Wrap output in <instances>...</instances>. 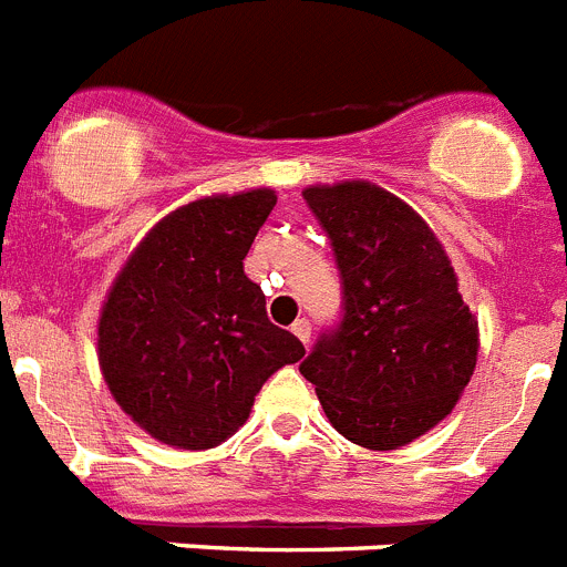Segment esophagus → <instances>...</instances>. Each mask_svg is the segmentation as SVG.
Instances as JSON below:
<instances>
[{
    "label": "esophagus",
    "instance_id": "obj_1",
    "mask_svg": "<svg viewBox=\"0 0 567 567\" xmlns=\"http://www.w3.org/2000/svg\"><path fill=\"white\" fill-rule=\"evenodd\" d=\"M292 334L300 340V343H309V334H312V327H309L307 318H298L292 323Z\"/></svg>",
    "mask_w": 567,
    "mask_h": 567
}]
</instances>
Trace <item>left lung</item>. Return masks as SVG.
Wrapping results in <instances>:
<instances>
[{
	"label": "left lung",
	"mask_w": 567,
	"mask_h": 567,
	"mask_svg": "<svg viewBox=\"0 0 567 567\" xmlns=\"http://www.w3.org/2000/svg\"><path fill=\"white\" fill-rule=\"evenodd\" d=\"M309 209L332 238L343 320L300 374L346 440L392 452L457 405L477 365V318L434 229L372 182L315 184Z\"/></svg>",
	"instance_id": "8db88e82"
}]
</instances>
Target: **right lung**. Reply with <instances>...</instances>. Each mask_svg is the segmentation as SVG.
<instances>
[{"label": "right lung", "instance_id": "1", "mask_svg": "<svg viewBox=\"0 0 567 567\" xmlns=\"http://www.w3.org/2000/svg\"><path fill=\"white\" fill-rule=\"evenodd\" d=\"M278 195H207L173 209L124 260L99 315V365L150 437L204 452L233 437L255 394L307 349L267 318L244 272Z\"/></svg>", "mask_w": 567, "mask_h": 567}]
</instances>
